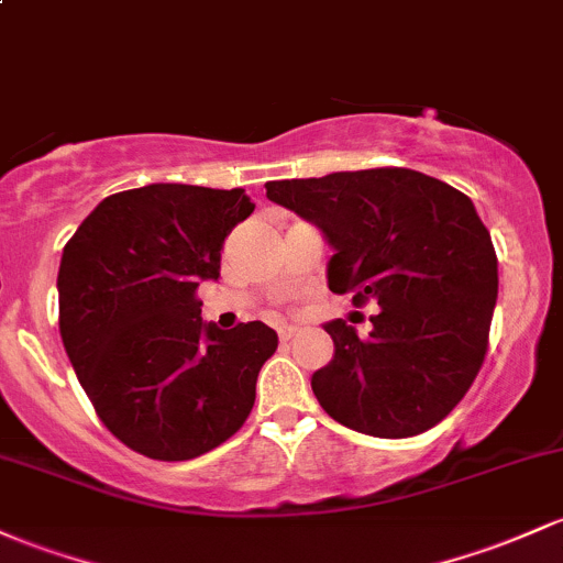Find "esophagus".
Instances as JSON below:
<instances>
[{
    "label": "esophagus",
    "instance_id": "1",
    "mask_svg": "<svg viewBox=\"0 0 563 563\" xmlns=\"http://www.w3.org/2000/svg\"><path fill=\"white\" fill-rule=\"evenodd\" d=\"M277 333H280V342L288 344L296 336V329H291V325H288V329H280Z\"/></svg>",
    "mask_w": 563,
    "mask_h": 563
}]
</instances>
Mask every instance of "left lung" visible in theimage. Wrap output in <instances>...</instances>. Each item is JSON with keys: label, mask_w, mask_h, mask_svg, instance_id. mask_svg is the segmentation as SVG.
Returning <instances> with one entry per match:
<instances>
[{"label": "left lung", "mask_w": 563, "mask_h": 563, "mask_svg": "<svg viewBox=\"0 0 563 563\" xmlns=\"http://www.w3.org/2000/svg\"><path fill=\"white\" fill-rule=\"evenodd\" d=\"M267 197L331 245L333 294L379 307L368 336L323 323L333 357L312 374L318 404L374 438L435 428L471 390L497 305V256L471 197L409 168L269 181Z\"/></svg>", "instance_id": "1"}]
</instances>
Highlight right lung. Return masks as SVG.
Here are the masks:
<instances>
[{"label": "right lung", "instance_id": "1", "mask_svg": "<svg viewBox=\"0 0 563 563\" xmlns=\"http://www.w3.org/2000/svg\"><path fill=\"white\" fill-rule=\"evenodd\" d=\"M253 213L245 189L150 184L92 208L58 269V325L101 422L133 452L181 462L234 435L256 400L277 333L200 318L202 280Z\"/></svg>", "mask_w": 563, "mask_h": 563}]
</instances>
